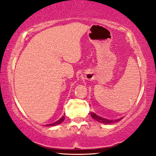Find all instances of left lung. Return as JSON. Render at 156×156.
Returning <instances> with one entry per match:
<instances>
[{
	"label": "left lung",
	"mask_w": 156,
	"mask_h": 156,
	"mask_svg": "<svg viewBox=\"0 0 156 156\" xmlns=\"http://www.w3.org/2000/svg\"><path fill=\"white\" fill-rule=\"evenodd\" d=\"M91 116L94 119V120L101 123H104V124H112V123L118 122V121H121V119H122V118H120L119 119H116V120H109V119L102 118V117L98 116V115L96 114L95 113H93V112H91Z\"/></svg>",
	"instance_id": "left-lung-1"
}]
</instances>
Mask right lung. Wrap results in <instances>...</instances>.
Masks as SVG:
<instances>
[{
    "mask_svg": "<svg viewBox=\"0 0 156 156\" xmlns=\"http://www.w3.org/2000/svg\"><path fill=\"white\" fill-rule=\"evenodd\" d=\"M65 116H62L61 119H59L58 121H55V122L52 123H50V124H46L45 126H55L59 125V124H60V123L62 122V121H64V120H65Z\"/></svg>",
    "mask_w": 156,
    "mask_h": 156,
    "instance_id": "right-lung-1",
    "label": "right lung"
}]
</instances>
